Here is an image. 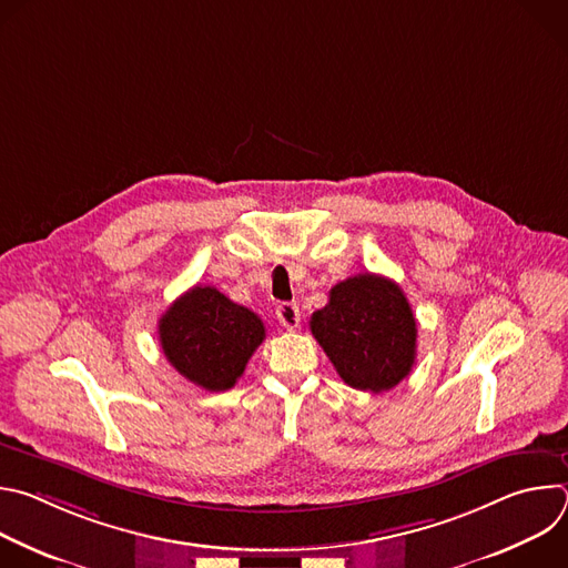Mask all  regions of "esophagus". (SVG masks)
Here are the masks:
<instances>
[{
    "label": "esophagus",
    "instance_id": "obj_1",
    "mask_svg": "<svg viewBox=\"0 0 568 568\" xmlns=\"http://www.w3.org/2000/svg\"><path fill=\"white\" fill-rule=\"evenodd\" d=\"M276 318L281 321V326L287 328V331L298 328V323H301L298 305H296V303H281V305L276 307Z\"/></svg>",
    "mask_w": 568,
    "mask_h": 568
}]
</instances>
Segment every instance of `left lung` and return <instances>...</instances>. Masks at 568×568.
Returning a JSON list of instances; mask_svg holds the SVG:
<instances>
[{"mask_svg":"<svg viewBox=\"0 0 568 568\" xmlns=\"http://www.w3.org/2000/svg\"><path fill=\"white\" fill-rule=\"evenodd\" d=\"M310 331L339 377L357 390H388L416 364L414 310L397 283L377 274L337 283L328 305L312 314Z\"/></svg>","mask_w":568,"mask_h":568,"instance_id":"obj_1","label":"left lung"}]
</instances>
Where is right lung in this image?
<instances>
[{"mask_svg":"<svg viewBox=\"0 0 568 568\" xmlns=\"http://www.w3.org/2000/svg\"><path fill=\"white\" fill-rule=\"evenodd\" d=\"M265 339L258 314L211 285H195L159 318V342L171 366L206 390H226Z\"/></svg>","mask_w":568,"mask_h":568,"instance_id":"add662e5","label":"right lung"}]
</instances>
